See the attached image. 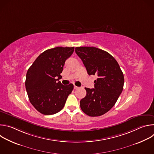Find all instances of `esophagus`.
Segmentation results:
<instances>
[{"label":"esophagus","mask_w":154,"mask_h":154,"mask_svg":"<svg viewBox=\"0 0 154 154\" xmlns=\"http://www.w3.org/2000/svg\"><path fill=\"white\" fill-rule=\"evenodd\" d=\"M74 88L75 89V90H77V89H78V88H79V87H78V86H75V85H74Z\"/></svg>","instance_id":"34e87169"}]
</instances>
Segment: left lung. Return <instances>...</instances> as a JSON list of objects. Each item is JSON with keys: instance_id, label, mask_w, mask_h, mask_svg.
<instances>
[{"instance_id": "8db88e82", "label": "left lung", "mask_w": 154, "mask_h": 154, "mask_svg": "<svg viewBox=\"0 0 154 154\" xmlns=\"http://www.w3.org/2000/svg\"><path fill=\"white\" fill-rule=\"evenodd\" d=\"M90 75H96L94 88H85L86 96L80 103L82 110L90 116H99L108 112L116 103L122 91L124 78L117 61L107 52L94 47H77Z\"/></svg>"}]
</instances>
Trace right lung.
Here are the masks:
<instances>
[{
    "label": "right lung",
    "instance_id": "right-lung-1",
    "mask_svg": "<svg viewBox=\"0 0 154 154\" xmlns=\"http://www.w3.org/2000/svg\"><path fill=\"white\" fill-rule=\"evenodd\" d=\"M74 48L57 47L41 54L26 74V88L29 100L37 111L51 115L63 109L74 89L70 83L59 81L65 61L73 54Z\"/></svg>",
    "mask_w": 154,
    "mask_h": 154
}]
</instances>
